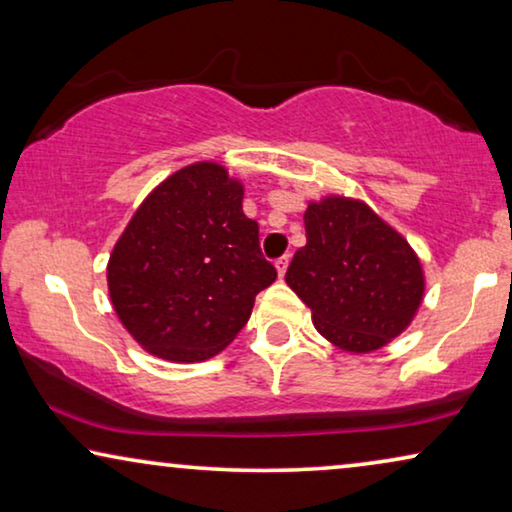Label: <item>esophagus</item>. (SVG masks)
<instances>
[{
    "label": "esophagus",
    "instance_id": "obj_1",
    "mask_svg": "<svg viewBox=\"0 0 512 512\" xmlns=\"http://www.w3.org/2000/svg\"><path fill=\"white\" fill-rule=\"evenodd\" d=\"M289 254H284L282 258H277V263H275V268H277V275L279 277H284L286 275V268H289Z\"/></svg>",
    "mask_w": 512,
    "mask_h": 512
}]
</instances>
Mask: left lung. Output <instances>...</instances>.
Here are the masks:
<instances>
[{"label": "left lung", "instance_id": "1", "mask_svg": "<svg viewBox=\"0 0 512 512\" xmlns=\"http://www.w3.org/2000/svg\"><path fill=\"white\" fill-rule=\"evenodd\" d=\"M305 233L286 284L331 345L370 354L412 324L426 289L422 261L373 207L338 193L310 200Z\"/></svg>", "mask_w": 512, "mask_h": 512}]
</instances>
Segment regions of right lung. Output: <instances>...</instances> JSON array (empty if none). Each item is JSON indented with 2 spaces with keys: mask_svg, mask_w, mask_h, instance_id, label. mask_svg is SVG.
I'll return each instance as SVG.
<instances>
[{
  "mask_svg": "<svg viewBox=\"0 0 512 512\" xmlns=\"http://www.w3.org/2000/svg\"><path fill=\"white\" fill-rule=\"evenodd\" d=\"M242 200L240 179L198 160L160 181L116 240L107 263L111 305L149 354L212 359L247 324L258 291L277 279Z\"/></svg>",
  "mask_w": 512,
  "mask_h": 512,
  "instance_id": "add662e5",
  "label": "right lung"
}]
</instances>
